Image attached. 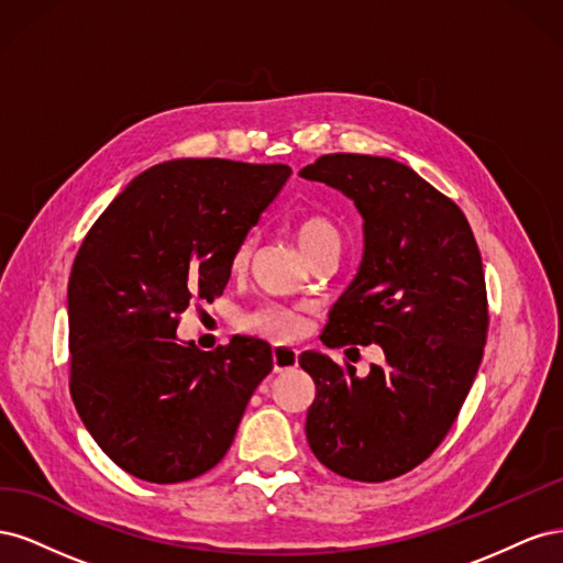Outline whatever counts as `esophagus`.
<instances>
[{"instance_id": "obj_1", "label": "esophagus", "mask_w": 563, "mask_h": 563, "mask_svg": "<svg viewBox=\"0 0 563 563\" xmlns=\"http://www.w3.org/2000/svg\"><path fill=\"white\" fill-rule=\"evenodd\" d=\"M272 364L275 371H291L298 366V350L291 345H275L272 347Z\"/></svg>"}]
</instances>
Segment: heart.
Wrapping results in <instances>:
<instances>
[{
	"instance_id": "obj_1",
	"label": "heart",
	"mask_w": 563,
	"mask_h": 563,
	"mask_svg": "<svg viewBox=\"0 0 563 563\" xmlns=\"http://www.w3.org/2000/svg\"><path fill=\"white\" fill-rule=\"evenodd\" d=\"M296 240L305 255L317 251L321 244L329 240H340L338 228L331 223L329 218L319 213H305L296 218ZM253 253V234H244L240 242L232 246L230 253V269L232 272H244ZM244 329L272 338V340H294L302 335L308 329V310L302 305H282V302H263L258 308L244 314L242 319Z\"/></svg>"
}]
</instances>
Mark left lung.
I'll return each instance as SVG.
<instances>
[{
    "label": "left lung",
    "mask_w": 563,
    "mask_h": 563,
    "mask_svg": "<svg viewBox=\"0 0 563 563\" xmlns=\"http://www.w3.org/2000/svg\"><path fill=\"white\" fill-rule=\"evenodd\" d=\"M300 176L335 187L364 216L360 272L321 343L385 352L366 378L347 362L302 352L298 364L317 385L305 432L331 472L395 479L444 441L479 371L488 333L482 253L457 203L406 164L335 152Z\"/></svg>",
    "instance_id": "obj_1"
}]
</instances>
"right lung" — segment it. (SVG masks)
Instances as JSON below:
<instances>
[{"label":"right lung","instance_id":"add662e5","mask_svg":"<svg viewBox=\"0 0 563 563\" xmlns=\"http://www.w3.org/2000/svg\"><path fill=\"white\" fill-rule=\"evenodd\" d=\"M286 164L176 159L147 168L84 236L67 284L70 395L96 444L124 472L178 484L228 453L253 389L272 371L258 338L201 352L180 314L213 300L230 253L258 223Z\"/></svg>","mask_w":563,"mask_h":563}]
</instances>
